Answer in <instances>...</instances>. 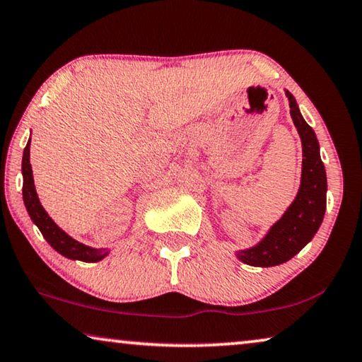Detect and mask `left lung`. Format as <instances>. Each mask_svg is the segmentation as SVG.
I'll use <instances>...</instances> for the list:
<instances>
[{"mask_svg":"<svg viewBox=\"0 0 362 362\" xmlns=\"http://www.w3.org/2000/svg\"><path fill=\"white\" fill-rule=\"evenodd\" d=\"M290 114L303 145L301 185L295 202L253 248L237 251V257L256 267H272L291 259L311 242L322 223L327 206V175L314 130L303 119L296 100L285 91Z\"/></svg>","mask_w":362,"mask_h":362,"instance_id":"obj_1","label":"left lung"}]
</instances>
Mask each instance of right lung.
<instances>
[{
    "label": "right lung",
    "instance_id": "1",
    "mask_svg": "<svg viewBox=\"0 0 362 362\" xmlns=\"http://www.w3.org/2000/svg\"><path fill=\"white\" fill-rule=\"evenodd\" d=\"M22 177H24V185H22V197L27 208L28 216L33 223L40 228V232L45 240L53 246L57 253L69 257V259H78L83 262H98L103 257H106L109 251L106 248H91L83 243L77 242L72 237L56 226V222L48 216V212L40 203L38 194L33 183V174L30 165V140L27 141V146L22 156Z\"/></svg>",
    "mask_w": 362,
    "mask_h": 362
}]
</instances>
